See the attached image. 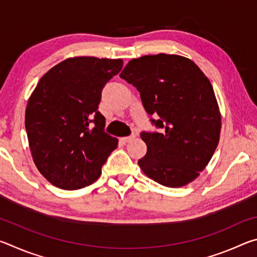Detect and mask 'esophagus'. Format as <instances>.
<instances>
[{
  "mask_svg": "<svg viewBox=\"0 0 257 257\" xmlns=\"http://www.w3.org/2000/svg\"><path fill=\"white\" fill-rule=\"evenodd\" d=\"M135 138H136V135L133 134V135H130V136H128V137L121 138V141H123V142H132V141H134Z\"/></svg>",
  "mask_w": 257,
  "mask_h": 257,
  "instance_id": "34e87169",
  "label": "esophagus"
}]
</instances>
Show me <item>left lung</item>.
Segmentation results:
<instances>
[{"mask_svg":"<svg viewBox=\"0 0 257 257\" xmlns=\"http://www.w3.org/2000/svg\"><path fill=\"white\" fill-rule=\"evenodd\" d=\"M120 78L136 87L151 122L162 129L141 134L147 145L138 161L143 172L171 188L196 179L214 154L221 130L207 77L191 60L161 53L130 60Z\"/></svg>","mask_w":257,"mask_h":257,"instance_id":"8db88e82","label":"left lung"}]
</instances>
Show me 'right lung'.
<instances>
[{
    "instance_id": "add662e5",
    "label": "right lung",
    "mask_w": 257,
    "mask_h": 257,
    "mask_svg": "<svg viewBox=\"0 0 257 257\" xmlns=\"http://www.w3.org/2000/svg\"><path fill=\"white\" fill-rule=\"evenodd\" d=\"M122 64L121 59H67L50 69L30 95L25 116L30 152L38 171L55 187L92 185L118 146V139L104 132L98 104Z\"/></svg>"
}]
</instances>
